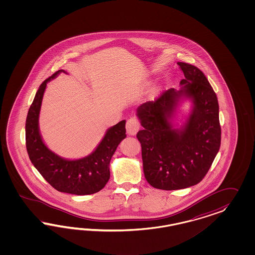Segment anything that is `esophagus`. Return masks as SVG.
Masks as SVG:
<instances>
[{"mask_svg":"<svg viewBox=\"0 0 255 255\" xmlns=\"http://www.w3.org/2000/svg\"><path fill=\"white\" fill-rule=\"evenodd\" d=\"M139 128H140V123L136 117H131L130 119H128L126 123V130L129 134L131 135L135 134L138 131Z\"/></svg>","mask_w":255,"mask_h":255,"instance_id":"34e87169","label":"esophagus"}]
</instances>
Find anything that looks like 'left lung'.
Returning a JSON list of instances; mask_svg holds the SVG:
<instances>
[{
    "label": "left lung",
    "mask_w": 255,
    "mask_h": 255,
    "mask_svg": "<svg viewBox=\"0 0 255 255\" xmlns=\"http://www.w3.org/2000/svg\"><path fill=\"white\" fill-rule=\"evenodd\" d=\"M178 65L185 77L180 81L181 90L164 91L137 108L144 127L136 137L142 148L145 178L152 187L165 191L199 183L221 146L216 93L199 68L186 62ZM183 95L193 101V110L186 125L176 130L169 120Z\"/></svg>",
    "instance_id": "left-lung-1"
}]
</instances>
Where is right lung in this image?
Wrapping results in <instances>:
<instances>
[{"instance_id":"1","label":"right lung","mask_w":255,"mask_h":255,"mask_svg":"<svg viewBox=\"0 0 255 255\" xmlns=\"http://www.w3.org/2000/svg\"><path fill=\"white\" fill-rule=\"evenodd\" d=\"M63 70L55 72L40 85L26 119V147L30 160L54 189L62 193L86 195L102 190L110 178L109 163L119 144L126 137L125 121L109 128L92 154L69 161L49 150L39 133L38 118L46 83Z\"/></svg>"}]
</instances>
